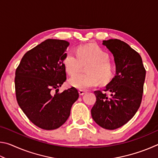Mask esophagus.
<instances>
[{"label":"esophagus","mask_w":158,"mask_h":158,"mask_svg":"<svg viewBox=\"0 0 158 158\" xmlns=\"http://www.w3.org/2000/svg\"><path fill=\"white\" fill-rule=\"evenodd\" d=\"M85 93V90H81V89L79 90V93L80 95H84Z\"/></svg>","instance_id":"34e87169"}]
</instances>
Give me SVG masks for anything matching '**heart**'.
I'll return each mask as SVG.
<instances>
[{
    "instance_id": "heart-1",
    "label": "heart",
    "mask_w": 158,
    "mask_h": 158,
    "mask_svg": "<svg viewBox=\"0 0 158 158\" xmlns=\"http://www.w3.org/2000/svg\"><path fill=\"white\" fill-rule=\"evenodd\" d=\"M89 64L86 71L88 74L77 75L69 79V84L79 89H86L100 84L106 85L114 78L116 65L109 60V53L94 44L79 47L77 54L67 51L64 57V65L69 75L73 76L81 70L83 64Z\"/></svg>"
}]
</instances>
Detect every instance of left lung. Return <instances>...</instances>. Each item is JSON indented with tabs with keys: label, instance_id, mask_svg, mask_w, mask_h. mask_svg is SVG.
Here are the masks:
<instances>
[{
	"label": "left lung",
	"instance_id": "left-lung-1",
	"mask_svg": "<svg viewBox=\"0 0 158 158\" xmlns=\"http://www.w3.org/2000/svg\"><path fill=\"white\" fill-rule=\"evenodd\" d=\"M113 53L116 75L103 91H94L96 102L91 109L93 119L100 127L115 130L124 125L137 113L143 92L146 69L139 53L118 39L104 40ZM110 92L109 96L105 92Z\"/></svg>",
	"mask_w": 158,
	"mask_h": 158
}]
</instances>
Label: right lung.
Here are the masks:
<instances>
[{"mask_svg": "<svg viewBox=\"0 0 158 158\" xmlns=\"http://www.w3.org/2000/svg\"><path fill=\"white\" fill-rule=\"evenodd\" d=\"M69 44L65 40L48 39L26 52L16 69L18 105L41 129L55 130L65 123L79 98L74 87L58 93L67 79L64 57Z\"/></svg>", "mask_w": 158, "mask_h": 158, "instance_id": "right-lung-1", "label": "right lung"}]
</instances>
